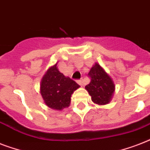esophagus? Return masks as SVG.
I'll use <instances>...</instances> for the list:
<instances>
[{
  "mask_svg": "<svg viewBox=\"0 0 150 150\" xmlns=\"http://www.w3.org/2000/svg\"><path fill=\"white\" fill-rule=\"evenodd\" d=\"M76 82H77L78 83H79V84L81 86H82L84 85V81H83V79H79V80H77Z\"/></svg>",
  "mask_w": 150,
  "mask_h": 150,
  "instance_id": "1",
  "label": "esophagus"
}]
</instances>
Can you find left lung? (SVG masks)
Wrapping results in <instances>:
<instances>
[{"mask_svg": "<svg viewBox=\"0 0 150 150\" xmlns=\"http://www.w3.org/2000/svg\"><path fill=\"white\" fill-rule=\"evenodd\" d=\"M88 76L90 78V82L86 89L91 96L92 100L99 105L108 103L115 88L111 78L98 64H95L89 71Z\"/></svg>", "mask_w": 150, "mask_h": 150, "instance_id": "1", "label": "left lung"}]
</instances>
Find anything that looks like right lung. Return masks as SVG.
Listing matches in <instances>:
<instances>
[{
	"label": "right lung",
	"instance_id": "add662e5",
	"mask_svg": "<svg viewBox=\"0 0 150 150\" xmlns=\"http://www.w3.org/2000/svg\"><path fill=\"white\" fill-rule=\"evenodd\" d=\"M79 86L69 77H65L57 68V64L47 71L41 81L40 93L48 107L62 110L68 107L73 92Z\"/></svg>",
	"mask_w": 150,
	"mask_h": 150
}]
</instances>
